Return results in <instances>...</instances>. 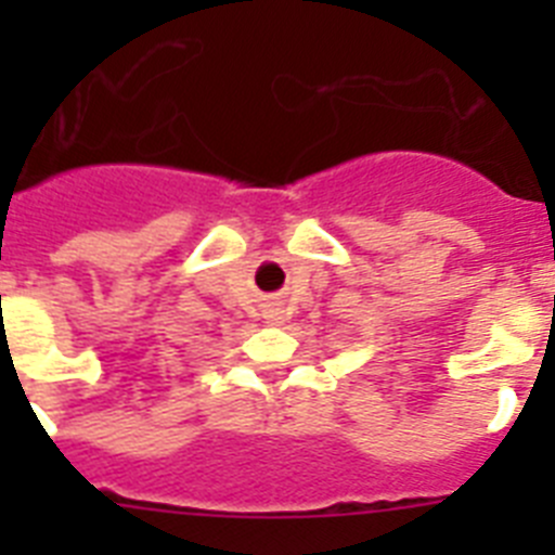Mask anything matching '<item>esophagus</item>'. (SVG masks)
Wrapping results in <instances>:
<instances>
[{
	"mask_svg": "<svg viewBox=\"0 0 555 555\" xmlns=\"http://www.w3.org/2000/svg\"><path fill=\"white\" fill-rule=\"evenodd\" d=\"M281 308H272V311H269V322H281L283 317H281Z\"/></svg>",
	"mask_w": 555,
	"mask_h": 555,
	"instance_id": "1",
	"label": "esophagus"
}]
</instances>
